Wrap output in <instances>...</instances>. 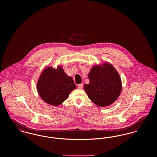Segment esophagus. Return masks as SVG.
I'll use <instances>...</instances> for the list:
<instances>
[{
  "instance_id": "obj_1",
  "label": "esophagus",
  "mask_w": 157,
  "mask_h": 157,
  "mask_svg": "<svg viewBox=\"0 0 157 157\" xmlns=\"http://www.w3.org/2000/svg\"><path fill=\"white\" fill-rule=\"evenodd\" d=\"M78 88L79 89H82V88H83V84H82V83L79 84V85H78Z\"/></svg>"
}]
</instances>
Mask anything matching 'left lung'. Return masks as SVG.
Listing matches in <instances>:
<instances>
[{"label": "left lung", "mask_w": 157, "mask_h": 157, "mask_svg": "<svg viewBox=\"0 0 157 157\" xmlns=\"http://www.w3.org/2000/svg\"><path fill=\"white\" fill-rule=\"evenodd\" d=\"M90 83L84 85V90L90 99L98 106L105 107L113 104L122 90L120 75L108 63L95 65L88 75Z\"/></svg>", "instance_id": "1"}]
</instances>
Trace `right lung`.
<instances>
[{
  "mask_svg": "<svg viewBox=\"0 0 157 157\" xmlns=\"http://www.w3.org/2000/svg\"><path fill=\"white\" fill-rule=\"evenodd\" d=\"M75 88L73 79L68 76L60 66L57 69L51 67L45 68L37 82L39 96L46 103L53 106L62 104Z\"/></svg>",
  "mask_w": 157,
  "mask_h": 157,
  "instance_id": "add662e5",
  "label": "right lung"
}]
</instances>
